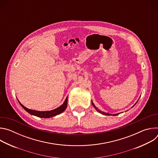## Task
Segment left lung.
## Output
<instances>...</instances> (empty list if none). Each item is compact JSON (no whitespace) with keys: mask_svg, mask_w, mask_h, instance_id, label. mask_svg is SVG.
<instances>
[{"mask_svg":"<svg viewBox=\"0 0 158 158\" xmlns=\"http://www.w3.org/2000/svg\"><path fill=\"white\" fill-rule=\"evenodd\" d=\"M92 104L93 105V106L94 107V108H95V109H96V110H98L99 112H100V113H101V114H104V115H107V116H109V115L117 116V115H119V114H120V113H118V114H109V113H105V112H102V111H101V110H99L98 108H97V107L95 106V105L94 104V103L93 102V101H92ZM135 104H134V105H135Z\"/></svg>","mask_w":158,"mask_h":158,"instance_id":"obj_1","label":"left lung"}]
</instances>
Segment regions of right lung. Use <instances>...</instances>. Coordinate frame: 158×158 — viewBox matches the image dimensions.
Segmentation results:
<instances>
[{
    "mask_svg": "<svg viewBox=\"0 0 158 158\" xmlns=\"http://www.w3.org/2000/svg\"><path fill=\"white\" fill-rule=\"evenodd\" d=\"M19 102L20 103V106L23 107L27 112H28L29 114L35 116H37V117H39V118H51V117L57 116V115L62 113V112H64L67 106V97L66 98L64 103L60 106H59V107H57L54 110H49V111H38V110L29 109L26 107L25 106H24L19 101Z\"/></svg>",
    "mask_w": 158,
    "mask_h": 158,
    "instance_id": "add662e5",
    "label": "right lung"
}]
</instances>
